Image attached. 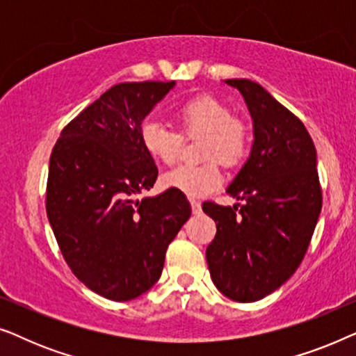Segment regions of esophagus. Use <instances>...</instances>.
I'll use <instances>...</instances> for the list:
<instances>
[{"mask_svg": "<svg viewBox=\"0 0 356 356\" xmlns=\"http://www.w3.org/2000/svg\"><path fill=\"white\" fill-rule=\"evenodd\" d=\"M191 209H193V213H201L202 212V206H201V202L199 201H196V199H191Z\"/></svg>", "mask_w": 356, "mask_h": 356, "instance_id": "obj_1", "label": "esophagus"}]
</instances>
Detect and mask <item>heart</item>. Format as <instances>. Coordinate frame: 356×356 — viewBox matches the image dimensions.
<instances>
[{"label": "heart", "instance_id": "1", "mask_svg": "<svg viewBox=\"0 0 356 356\" xmlns=\"http://www.w3.org/2000/svg\"><path fill=\"white\" fill-rule=\"evenodd\" d=\"M173 120L183 136H202L201 155L207 162L179 165L170 170L162 177V186L188 197L216 191L223 181L218 161L220 159L227 167H235L246 157L251 143L250 128L241 118L232 116L225 102L211 94L194 95L181 102L173 110ZM139 140L149 157L165 165L173 163L181 149L179 134L154 120L144 121L140 126Z\"/></svg>", "mask_w": 356, "mask_h": 356}]
</instances>
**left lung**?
I'll return each instance as SVG.
<instances>
[{
    "instance_id": "obj_1",
    "label": "left lung",
    "mask_w": 356,
    "mask_h": 356,
    "mask_svg": "<svg viewBox=\"0 0 356 356\" xmlns=\"http://www.w3.org/2000/svg\"><path fill=\"white\" fill-rule=\"evenodd\" d=\"M252 118L250 157L227 193L243 206L204 202L217 233L206 250L213 285L233 301L270 295L303 261L318 223L321 193L316 147L305 124L264 87L227 79Z\"/></svg>"
}]
</instances>
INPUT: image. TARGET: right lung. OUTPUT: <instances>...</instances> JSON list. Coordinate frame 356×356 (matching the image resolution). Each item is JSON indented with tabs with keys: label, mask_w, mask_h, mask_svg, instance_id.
Masks as SVG:
<instances>
[{
	"label": "right lung",
	"mask_w": 356,
	"mask_h": 356,
	"mask_svg": "<svg viewBox=\"0 0 356 356\" xmlns=\"http://www.w3.org/2000/svg\"><path fill=\"white\" fill-rule=\"evenodd\" d=\"M177 82L113 86L63 129L50 157L47 216L74 275L128 301L152 289L165 252L191 216L184 194L149 191L157 167L139 140L143 121Z\"/></svg>",
	"instance_id": "obj_1"
}]
</instances>
